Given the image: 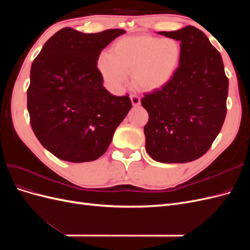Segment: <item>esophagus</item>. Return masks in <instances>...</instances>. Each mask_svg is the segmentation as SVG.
<instances>
[{
    "instance_id": "34e87169",
    "label": "esophagus",
    "mask_w": 250,
    "mask_h": 250,
    "mask_svg": "<svg viewBox=\"0 0 250 250\" xmlns=\"http://www.w3.org/2000/svg\"><path fill=\"white\" fill-rule=\"evenodd\" d=\"M130 100H131V103L133 106H139V105L141 104V98L137 95H130Z\"/></svg>"
}]
</instances>
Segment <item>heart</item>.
Returning <instances> with one entry per match:
<instances>
[{
  "label": "heart",
  "mask_w": 250,
  "mask_h": 250,
  "mask_svg": "<svg viewBox=\"0 0 250 250\" xmlns=\"http://www.w3.org/2000/svg\"><path fill=\"white\" fill-rule=\"evenodd\" d=\"M181 56L177 41L151 35L126 36L118 40L111 54L102 53L97 67L107 87L121 93L132 71L135 84L145 90L164 87L173 78Z\"/></svg>",
  "instance_id": "heart-1"
}]
</instances>
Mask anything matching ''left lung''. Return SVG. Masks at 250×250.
Wrapping results in <instances>:
<instances>
[{
    "label": "left lung",
    "instance_id": "1",
    "mask_svg": "<svg viewBox=\"0 0 250 250\" xmlns=\"http://www.w3.org/2000/svg\"><path fill=\"white\" fill-rule=\"evenodd\" d=\"M158 34L180 42L181 56L173 78L145 94L143 107L146 150L160 163H188L201 157L220 132L226 116L229 79L222 57L202 31L187 26Z\"/></svg>",
    "mask_w": 250,
    "mask_h": 250
}]
</instances>
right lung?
<instances>
[{
    "mask_svg": "<svg viewBox=\"0 0 250 250\" xmlns=\"http://www.w3.org/2000/svg\"><path fill=\"white\" fill-rule=\"evenodd\" d=\"M124 33L62 28L34 59L27 90L30 124L42 145L59 160L96 161L130 110L129 96L111 95L97 67L101 51Z\"/></svg>",
    "mask_w": 250,
    "mask_h": 250,
    "instance_id": "1",
    "label": "right lung"
}]
</instances>
